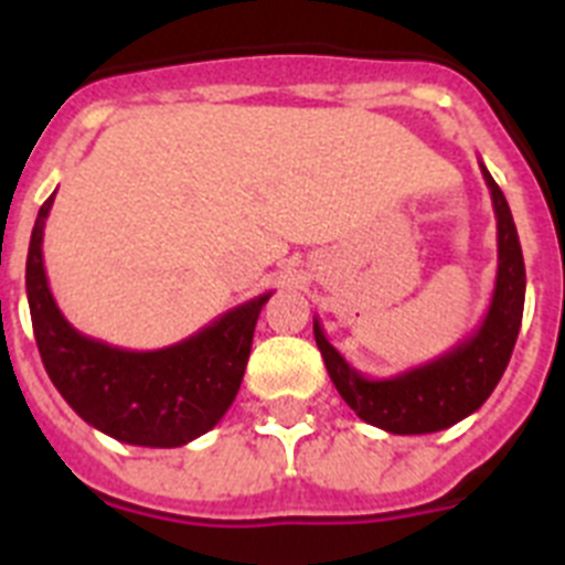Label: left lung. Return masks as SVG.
I'll return each mask as SVG.
<instances>
[{
	"mask_svg": "<svg viewBox=\"0 0 565 565\" xmlns=\"http://www.w3.org/2000/svg\"><path fill=\"white\" fill-rule=\"evenodd\" d=\"M483 181L492 194L498 221V274L492 299L481 326L467 339L430 362L416 364L387 379L359 373L326 339V331L313 317V339L326 359L328 376L339 396L348 402L362 422L396 436L447 430L461 418L472 416L495 391L507 371L518 331H521L523 297H526V268H523L521 239L509 212L501 186L481 163Z\"/></svg>",
	"mask_w": 565,
	"mask_h": 565,
	"instance_id": "obj_1",
	"label": "left lung"
}]
</instances>
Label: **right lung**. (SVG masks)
Returning a JSON list of instances; mask_svg holds the SVG:
<instances>
[{"label": "right lung", "instance_id": "add662e5", "mask_svg": "<svg viewBox=\"0 0 565 565\" xmlns=\"http://www.w3.org/2000/svg\"><path fill=\"white\" fill-rule=\"evenodd\" d=\"M53 198L56 192L39 209L24 268L30 319L50 382L89 427L115 441L181 447L212 430L237 396L254 326L271 291L158 351H127L84 337L58 311L44 274L42 239Z\"/></svg>", "mask_w": 565, "mask_h": 565}]
</instances>
